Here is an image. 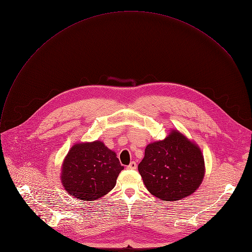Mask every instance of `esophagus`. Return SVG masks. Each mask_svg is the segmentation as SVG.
I'll return each mask as SVG.
<instances>
[{
  "instance_id": "1",
  "label": "esophagus",
  "mask_w": 252,
  "mask_h": 252,
  "mask_svg": "<svg viewBox=\"0 0 252 252\" xmlns=\"http://www.w3.org/2000/svg\"><path fill=\"white\" fill-rule=\"evenodd\" d=\"M136 168V163L135 161H131L128 165H127V169H135Z\"/></svg>"
}]
</instances>
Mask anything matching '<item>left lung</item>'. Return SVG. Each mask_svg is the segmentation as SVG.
I'll return each mask as SVG.
<instances>
[{
	"mask_svg": "<svg viewBox=\"0 0 252 252\" xmlns=\"http://www.w3.org/2000/svg\"><path fill=\"white\" fill-rule=\"evenodd\" d=\"M138 172L147 189L165 201L191 195L200 187L205 174L200 148L177 129L162 139L149 143Z\"/></svg>",
	"mask_w": 252,
	"mask_h": 252,
	"instance_id": "left-lung-1",
	"label": "left lung"
}]
</instances>
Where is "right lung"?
<instances>
[{"mask_svg": "<svg viewBox=\"0 0 252 252\" xmlns=\"http://www.w3.org/2000/svg\"><path fill=\"white\" fill-rule=\"evenodd\" d=\"M123 169L117 154L102 141L77 142L63 161L61 182L69 195L92 201L116 187Z\"/></svg>", "mask_w": 252, "mask_h": 252, "instance_id": "add662e5", "label": "right lung"}]
</instances>
